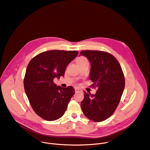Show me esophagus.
<instances>
[{"instance_id":"esophagus-1","label":"esophagus","mask_w":150,"mask_h":150,"mask_svg":"<svg viewBox=\"0 0 150 150\" xmlns=\"http://www.w3.org/2000/svg\"><path fill=\"white\" fill-rule=\"evenodd\" d=\"M75 92H79V91H80L81 90H80L79 89L77 88H75Z\"/></svg>"}]
</instances>
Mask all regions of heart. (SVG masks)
I'll return each instance as SVG.
<instances>
[{"mask_svg": "<svg viewBox=\"0 0 150 150\" xmlns=\"http://www.w3.org/2000/svg\"><path fill=\"white\" fill-rule=\"evenodd\" d=\"M85 59H86L85 57H79V58H78V59H77V62H78V61H83V60H85Z\"/></svg>", "mask_w": 150, "mask_h": 150, "instance_id": "1", "label": "heart"}]
</instances>
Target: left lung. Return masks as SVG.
I'll use <instances>...</instances> for the list:
<instances>
[{
	"instance_id": "8db88e82",
	"label": "left lung",
	"mask_w": 150,
	"mask_h": 150,
	"mask_svg": "<svg viewBox=\"0 0 150 150\" xmlns=\"http://www.w3.org/2000/svg\"><path fill=\"white\" fill-rule=\"evenodd\" d=\"M79 55L91 62L89 79L97 88L95 95L84 92L82 110L89 119L102 122L113 114L120 101L125 86L122 67L113 55L105 51L83 50Z\"/></svg>"
}]
</instances>
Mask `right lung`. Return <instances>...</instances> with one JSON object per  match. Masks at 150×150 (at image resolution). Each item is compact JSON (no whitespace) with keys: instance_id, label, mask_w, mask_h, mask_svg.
<instances>
[{"instance_id":"1","label":"right lung","mask_w":150,"mask_h":150,"mask_svg":"<svg viewBox=\"0 0 150 150\" xmlns=\"http://www.w3.org/2000/svg\"><path fill=\"white\" fill-rule=\"evenodd\" d=\"M78 54L77 51L50 50L38 54L27 65L25 92L35 113L47 121L61 117L75 93L73 87L57 86L54 79L64 76L67 65Z\"/></svg>"}]
</instances>
